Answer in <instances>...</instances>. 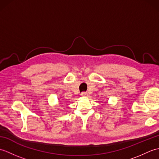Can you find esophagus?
Masks as SVG:
<instances>
[{
    "mask_svg": "<svg viewBox=\"0 0 159 159\" xmlns=\"http://www.w3.org/2000/svg\"><path fill=\"white\" fill-rule=\"evenodd\" d=\"M80 95H81V96H83V97H87V96H88V93H87V92H82L81 93H80Z\"/></svg>",
    "mask_w": 159,
    "mask_h": 159,
    "instance_id": "esophagus-1",
    "label": "esophagus"
}]
</instances>
